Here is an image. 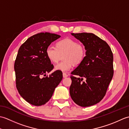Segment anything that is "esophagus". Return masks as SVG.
Here are the masks:
<instances>
[{
	"instance_id": "esophagus-1",
	"label": "esophagus",
	"mask_w": 129,
	"mask_h": 129,
	"mask_svg": "<svg viewBox=\"0 0 129 129\" xmlns=\"http://www.w3.org/2000/svg\"><path fill=\"white\" fill-rule=\"evenodd\" d=\"M62 76H63V77L64 78H67V77H68V74H67L66 73H63L62 74Z\"/></svg>"
}]
</instances>
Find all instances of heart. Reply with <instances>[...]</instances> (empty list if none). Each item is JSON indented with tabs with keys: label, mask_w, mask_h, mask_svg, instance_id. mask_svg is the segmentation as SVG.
Segmentation results:
<instances>
[{
	"label": "heart",
	"mask_w": 129,
	"mask_h": 129,
	"mask_svg": "<svg viewBox=\"0 0 129 129\" xmlns=\"http://www.w3.org/2000/svg\"><path fill=\"white\" fill-rule=\"evenodd\" d=\"M65 54V61L57 64L55 70L67 72L72 69L74 64H81L85 57L86 49L83 44L71 38H65L56 43V47L50 45L46 49V56L53 63H57Z\"/></svg>",
	"instance_id": "b5f03b06"
}]
</instances>
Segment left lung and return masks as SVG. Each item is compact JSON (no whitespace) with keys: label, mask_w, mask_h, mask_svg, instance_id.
Wrapping results in <instances>:
<instances>
[{"label":"left lung","mask_w":129,"mask_h":129,"mask_svg":"<svg viewBox=\"0 0 129 129\" xmlns=\"http://www.w3.org/2000/svg\"><path fill=\"white\" fill-rule=\"evenodd\" d=\"M72 35L83 44L86 51L83 62L71 73L70 96L80 106L94 105L105 96L113 77V52L105 41L94 34Z\"/></svg>","instance_id":"obj_1"}]
</instances>
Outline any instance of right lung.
<instances>
[{"instance_id": "1", "label": "right lung", "mask_w": 129, "mask_h": 129, "mask_svg": "<svg viewBox=\"0 0 129 129\" xmlns=\"http://www.w3.org/2000/svg\"><path fill=\"white\" fill-rule=\"evenodd\" d=\"M60 37L40 33L28 38L19 49L14 63L16 86L21 96L31 105L41 106L47 103L62 80L60 70L46 76L54 68L46 49Z\"/></svg>"}]
</instances>
